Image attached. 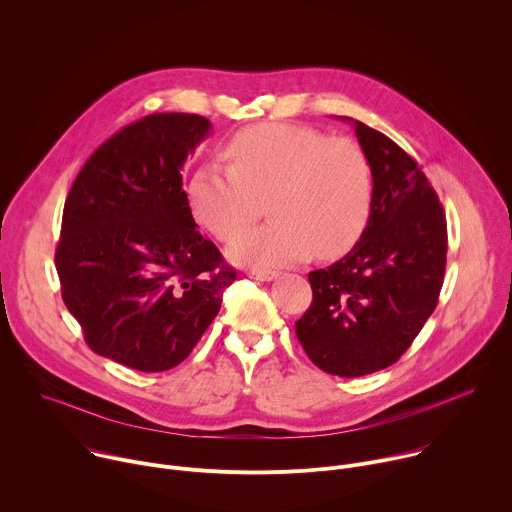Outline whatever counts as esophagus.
Returning <instances> with one entry per match:
<instances>
[{
	"label": "esophagus",
	"mask_w": 512,
	"mask_h": 512,
	"mask_svg": "<svg viewBox=\"0 0 512 512\" xmlns=\"http://www.w3.org/2000/svg\"><path fill=\"white\" fill-rule=\"evenodd\" d=\"M249 277L253 279H259V281H273L277 277L275 271H269V269H251L249 271Z\"/></svg>",
	"instance_id": "esophagus-1"
}]
</instances>
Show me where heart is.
<instances>
[{"mask_svg":"<svg viewBox=\"0 0 512 512\" xmlns=\"http://www.w3.org/2000/svg\"><path fill=\"white\" fill-rule=\"evenodd\" d=\"M227 168L206 164L188 184L192 214L218 241H231L268 202L272 223L235 240L233 261L283 267L344 255L360 239L373 206V168L350 137L261 123L235 133L223 152Z\"/></svg>","mask_w":512,"mask_h":512,"instance_id":"1","label":"heart"}]
</instances>
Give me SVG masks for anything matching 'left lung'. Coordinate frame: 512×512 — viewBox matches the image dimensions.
I'll list each match as a JSON object with an SVG mask.
<instances>
[{
    "label": "left lung",
    "instance_id": "8db88e82",
    "mask_svg": "<svg viewBox=\"0 0 512 512\" xmlns=\"http://www.w3.org/2000/svg\"><path fill=\"white\" fill-rule=\"evenodd\" d=\"M352 125L373 168L371 216L348 255L310 271L314 298L296 322L308 358L346 379L387 369L411 346L437 306L448 255L444 206L417 162L385 133Z\"/></svg>",
    "mask_w": 512,
    "mask_h": 512
}]
</instances>
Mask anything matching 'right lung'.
I'll return each mask as SVG.
<instances>
[{
    "label": "right lung",
    "instance_id": "obj_1",
    "mask_svg": "<svg viewBox=\"0 0 512 512\" xmlns=\"http://www.w3.org/2000/svg\"><path fill=\"white\" fill-rule=\"evenodd\" d=\"M192 113L129 123L87 160L62 212L56 271L89 348L141 373L192 352L237 279L196 231L182 166L208 135Z\"/></svg>",
    "mask_w": 512,
    "mask_h": 512
}]
</instances>
